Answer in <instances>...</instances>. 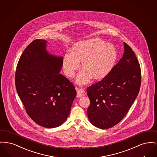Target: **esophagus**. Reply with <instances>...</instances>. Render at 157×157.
I'll return each mask as SVG.
<instances>
[{"mask_svg": "<svg viewBox=\"0 0 157 157\" xmlns=\"http://www.w3.org/2000/svg\"><path fill=\"white\" fill-rule=\"evenodd\" d=\"M76 90L77 92V98H81L82 96H84L86 95V92L82 89H78L76 88Z\"/></svg>", "mask_w": 157, "mask_h": 157, "instance_id": "esophagus-1", "label": "esophagus"}]
</instances>
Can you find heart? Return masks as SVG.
Here are the masks:
<instances>
[{"label":"heart","instance_id":"obj_1","mask_svg":"<svg viewBox=\"0 0 157 157\" xmlns=\"http://www.w3.org/2000/svg\"><path fill=\"white\" fill-rule=\"evenodd\" d=\"M117 51L111 43L98 38L83 40L75 43L71 52L64 56L63 66L65 75L73 77L82 61L84 68L77 75L76 82L85 84L94 79L100 80L109 75L115 66Z\"/></svg>","mask_w":157,"mask_h":157}]
</instances>
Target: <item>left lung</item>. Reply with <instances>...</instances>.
<instances>
[{
    "mask_svg": "<svg viewBox=\"0 0 157 157\" xmlns=\"http://www.w3.org/2000/svg\"><path fill=\"white\" fill-rule=\"evenodd\" d=\"M124 53L111 72L87 89L91 124L108 129L121 122L136 98L141 83L140 65L132 48L124 42Z\"/></svg>",
    "mask_w": 157,
    "mask_h": 157,
    "instance_id": "1",
    "label": "left lung"
}]
</instances>
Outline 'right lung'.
Listing matches in <instances>:
<instances>
[{
	"label": "right lung",
	"mask_w": 157,
	"mask_h": 157,
	"mask_svg": "<svg viewBox=\"0 0 157 157\" xmlns=\"http://www.w3.org/2000/svg\"><path fill=\"white\" fill-rule=\"evenodd\" d=\"M47 43L37 39L25 48L17 65L15 85L29 116L41 126L54 128L66 121L76 91L59 73L63 58L49 53Z\"/></svg>",
	"instance_id": "right-lung-1"
}]
</instances>
